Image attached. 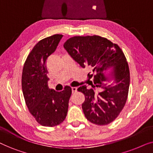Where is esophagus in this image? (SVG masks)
I'll return each mask as SVG.
<instances>
[{
    "mask_svg": "<svg viewBox=\"0 0 153 153\" xmlns=\"http://www.w3.org/2000/svg\"><path fill=\"white\" fill-rule=\"evenodd\" d=\"M72 93H75L77 91V88L76 87L72 88Z\"/></svg>",
    "mask_w": 153,
    "mask_h": 153,
    "instance_id": "1",
    "label": "esophagus"
}]
</instances>
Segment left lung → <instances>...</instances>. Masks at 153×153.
Segmentation results:
<instances>
[{
    "label": "left lung",
    "mask_w": 153,
    "mask_h": 153,
    "mask_svg": "<svg viewBox=\"0 0 153 153\" xmlns=\"http://www.w3.org/2000/svg\"><path fill=\"white\" fill-rule=\"evenodd\" d=\"M63 47L80 67L90 69V78L94 75L93 82H88L91 88L86 85L78 88L85 96L82 104L85 118L98 125L109 124L123 110L128 95L129 70L122 50L97 35L71 37Z\"/></svg>",
    "instance_id": "left-lung-1"
}]
</instances>
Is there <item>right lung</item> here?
<instances>
[{
  "mask_svg": "<svg viewBox=\"0 0 153 153\" xmlns=\"http://www.w3.org/2000/svg\"><path fill=\"white\" fill-rule=\"evenodd\" d=\"M63 35H53L42 39L29 53L23 68L22 85L29 111L37 123L46 127L60 124L66 118L72 89L49 88L46 61L56 51Z\"/></svg>",
  "mask_w": 153,
  "mask_h": 153,
  "instance_id": "add662e5",
  "label": "right lung"
}]
</instances>
